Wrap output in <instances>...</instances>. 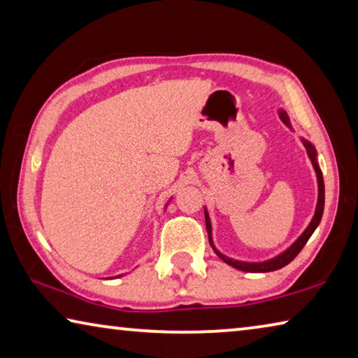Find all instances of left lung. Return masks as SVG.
I'll return each instance as SVG.
<instances>
[{
	"label": "left lung",
	"mask_w": 358,
	"mask_h": 358,
	"mask_svg": "<svg viewBox=\"0 0 358 358\" xmlns=\"http://www.w3.org/2000/svg\"><path fill=\"white\" fill-rule=\"evenodd\" d=\"M280 113V118L284 124L287 126V128L292 131V126H290V121L287 113L280 108L278 110ZM303 145H305V148L308 151V155L311 157V162H313V167H314V172H316V177H317V203H316V211H314V216L311 222L308 224V227L303 230V234L300 235L299 238H296L292 245H290L287 250H284L282 252L278 254V256L271 257L268 260H262V262H245V260H237V259H232V257H227L226 254H222L217 248L215 246V241H213V230H211V221H210V215L207 208H205V224H207V232H208V240H210V245L213 248V251L216 252V256L220 257L221 260H224L227 265L234 266V268H237L240 271H246V273H266V271H275V270H280L282 266H286L287 264L292 262V260L296 257V254H299L303 246L306 245V241L310 240V237L313 235L314 230L317 229L320 220H322V213H324V203H325V186H324V177H322V171H320L319 167V162H317V151L316 147L311 142H308L306 138H301Z\"/></svg>",
	"instance_id": "left-lung-1"
}]
</instances>
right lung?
<instances>
[{
  "instance_id": "1",
  "label": "right lung",
  "mask_w": 358,
  "mask_h": 358,
  "mask_svg": "<svg viewBox=\"0 0 358 358\" xmlns=\"http://www.w3.org/2000/svg\"><path fill=\"white\" fill-rule=\"evenodd\" d=\"M169 202H171V201H169ZM169 205V203H167ZM167 205H166V207H167ZM120 276H123V275H118V276H113V278H120Z\"/></svg>"
}]
</instances>
